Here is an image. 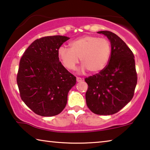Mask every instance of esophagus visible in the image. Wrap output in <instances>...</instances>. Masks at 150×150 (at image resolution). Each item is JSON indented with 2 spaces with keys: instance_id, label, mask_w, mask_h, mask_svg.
<instances>
[{
  "instance_id": "34e87169",
  "label": "esophagus",
  "mask_w": 150,
  "mask_h": 150,
  "mask_svg": "<svg viewBox=\"0 0 150 150\" xmlns=\"http://www.w3.org/2000/svg\"><path fill=\"white\" fill-rule=\"evenodd\" d=\"M76 79H77V82H81V81H82L81 78L78 77H77V78H76Z\"/></svg>"
}]
</instances>
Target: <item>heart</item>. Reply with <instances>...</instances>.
<instances>
[{
	"label": "heart",
	"instance_id": "b5f03b06",
	"mask_svg": "<svg viewBox=\"0 0 150 150\" xmlns=\"http://www.w3.org/2000/svg\"><path fill=\"white\" fill-rule=\"evenodd\" d=\"M69 46H61L58 51L60 59L69 70H74L80 58L81 72L89 70L97 73L106 67L110 59L111 46L106 38L84 35L71 42Z\"/></svg>",
	"mask_w": 150,
	"mask_h": 150
}]
</instances>
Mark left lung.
<instances>
[{
    "mask_svg": "<svg viewBox=\"0 0 150 150\" xmlns=\"http://www.w3.org/2000/svg\"><path fill=\"white\" fill-rule=\"evenodd\" d=\"M111 44L109 62L99 73L85 79L88 85L87 106L92 112L110 115L132 99L137 82L134 55L125 42L109 31H101Z\"/></svg>",
    "mask_w": 150,
    "mask_h": 150,
    "instance_id": "8db88e82",
    "label": "left lung"
}]
</instances>
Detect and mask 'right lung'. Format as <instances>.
<instances>
[{
	"mask_svg": "<svg viewBox=\"0 0 150 150\" xmlns=\"http://www.w3.org/2000/svg\"><path fill=\"white\" fill-rule=\"evenodd\" d=\"M69 38L46 36L35 40L19 62L17 83L20 96L33 112L42 117L59 115L76 77L59 61L58 51Z\"/></svg>",
	"mask_w": 150,
	"mask_h": 150,
	"instance_id": "add662e5",
	"label": "right lung"
}]
</instances>
